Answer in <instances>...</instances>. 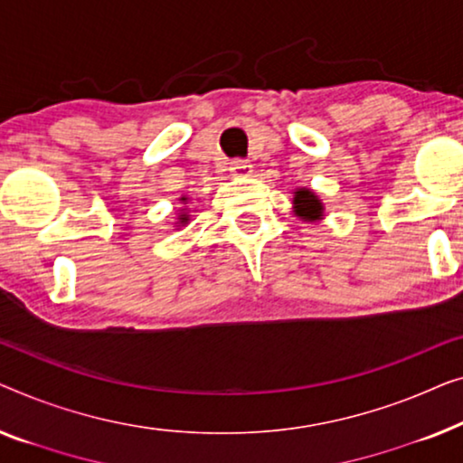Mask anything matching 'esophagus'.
I'll use <instances>...</instances> for the list:
<instances>
[{"label":"esophagus","instance_id":"esophagus-1","mask_svg":"<svg viewBox=\"0 0 463 463\" xmlns=\"http://www.w3.org/2000/svg\"><path fill=\"white\" fill-rule=\"evenodd\" d=\"M231 174L232 175H239V178H245V175H250L251 174L250 161H245V159L231 161Z\"/></svg>","mask_w":463,"mask_h":463}]
</instances>
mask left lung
<instances>
[{
  "label": "left lung",
  "mask_w": 463,
  "mask_h": 463,
  "mask_svg": "<svg viewBox=\"0 0 463 463\" xmlns=\"http://www.w3.org/2000/svg\"><path fill=\"white\" fill-rule=\"evenodd\" d=\"M294 205H296V212L299 216L308 218V220H315L323 213V205L321 201L317 199V194H312L310 191H306V188H299L294 197Z\"/></svg>",
  "instance_id": "8db88e82"
}]
</instances>
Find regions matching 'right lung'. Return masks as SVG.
<instances>
[{
  "label": "right lung",
  "instance_id": "add662e5",
  "mask_svg": "<svg viewBox=\"0 0 463 463\" xmlns=\"http://www.w3.org/2000/svg\"><path fill=\"white\" fill-rule=\"evenodd\" d=\"M186 220H188V216H186V213H182V216H180V222H182V224H184V222H186Z\"/></svg>",
  "mask_w": 463,
  "mask_h": 463
}]
</instances>
